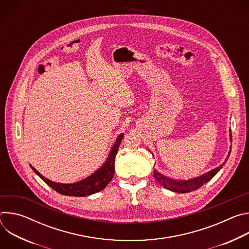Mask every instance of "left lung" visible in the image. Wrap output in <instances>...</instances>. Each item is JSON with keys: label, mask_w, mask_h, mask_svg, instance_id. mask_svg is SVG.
Masks as SVG:
<instances>
[{"label": "left lung", "mask_w": 249, "mask_h": 249, "mask_svg": "<svg viewBox=\"0 0 249 249\" xmlns=\"http://www.w3.org/2000/svg\"><path fill=\"white\" fill-rule=\"evenodd\" d=\"M230 154H231V152H230ZM229 157L230 156H228L227 160L229 159ZM227 160H226V161H227ZM223 165H224V163L221 166L211 170L210 172H207L206 174H203V175L197 177V178L190 179L187 181H178V180H173V179L167 178V177L160 174L157 170H155L154 176L157 179V181L165 189H168L170 191L177 192V193H188V192L195 191V190L199 189L205 183H207L209 180H211L213 177H214L219 172V170L223 167Z\"/></svg>", "instance_id": "obj_1"}]
</instances>
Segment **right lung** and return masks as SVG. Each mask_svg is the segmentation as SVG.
<instances>
[{
	"mask_svg": "<svg viewBox=\"0 0 249 249\" xmlns=\"http://www.w3.org/2000/svg\"><path fill=\"white\" fill-rule=\"evenodd\" d=\"M124 135L121 134L116 142L115 145L112 148L109 157L106 160V162L103 164L101 168H99L96 172L91 174L90 176L87 177L86 179L72 184H62V183H56L53 182L45 177H43L36 169L31 166L32 170L36 173L40 178L52 189H54L56 192L67 195V196H75V197H85L91 195L93 193L99 192L102 189H104L107 184L111 181L114 175V162H115V157L118 152V148L121 144V141L123 139Z\"/></svg>",
	"mask_w": 249,
	"mask_h": 249,
	"instance_id": "1",
	"label": "right lung"
}]
</instances>
